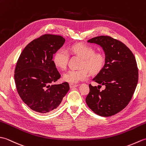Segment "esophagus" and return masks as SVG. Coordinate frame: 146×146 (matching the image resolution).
I'll return each mask as SVG.
<instances>
[{
    "instance_id": "1",
    "label": "esophagus",
    "mask_w": 146,
    "mask_h": 146,
    "mask_svg": "<svg viewBox=\"0 0 146 146\" xmlns=\"http://www.w3.org/2000/svg\"><path fill=\"white\" fill-rule=\"evenodd\" d=\"M78 85H76V84H71V83H70V88H73V87H76V86H78Z\"/></svg>"
}]
</instances>
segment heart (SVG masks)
<instances>
[{
  "mask_svg": "<svg viewBox=\"0 0 146 146\" xmlns=\"http://www.w3.org/2000/svg\"><path fill=\"white\" fill-rule=\"evenodd\" d=\"M71 51L73 54L83 58L81 66L79 70H71L63 75V80L71 84L77 83L88 78L89 71L92 73L98 72L104 64L105 59L100 53H95L94 49L90 46L78 43L71 47ZM69 53L64 48H60L55 52L53 56V63L56 67L64 70L67 66Z\"/></svg>",
  "mask_w": 146,
  "mask_h": 146,
  "instance_id": "obj_1",
  "label": "heart"
}]
</instances>
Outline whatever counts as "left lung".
<instances>
[{
    "label": "left lung",
    "instance_id": "1",
    "mask_svg": "<svg viewBox=\"0 0 146 146\" xmlns=\"http://www.w3.org/2000/svg\"><path fill=\"white\" fill-rule=\"evenodd\" d=\"M88 42L100 45L105 52V64L89 85L86 103L96 114L110 117L123 110L131 101L138 82V68L134 55L128 47L110 36H100ZM102 85L106 88L100 91Z\"/></svg>",
    "mask_w": 146,
    "mask_h": 146
}]
</instances>
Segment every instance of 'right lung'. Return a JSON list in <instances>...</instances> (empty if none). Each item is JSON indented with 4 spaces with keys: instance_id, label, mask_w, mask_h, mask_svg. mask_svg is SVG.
Wrapping results in <instances>:
<instances>
[{
    "instance_id": "add662e5",
    "label": "right lung",
    "mask_w": 146,
    "mask_h": 146,
    "mask_svg": "<svg viewBox=\"0 0 146 146\" xmlns=\"http://www.w3.org/2000/svg\"><path fill=\"white\" fill-rule=\"evenodd\" d=\"M64 42L61 36L44 35L29 43L17 60L14 71L17 92L37 112L46 113L56 108L70 90L68 82L51 85L61 77L52 58Z\"/></svg>"
}]
</instances>
